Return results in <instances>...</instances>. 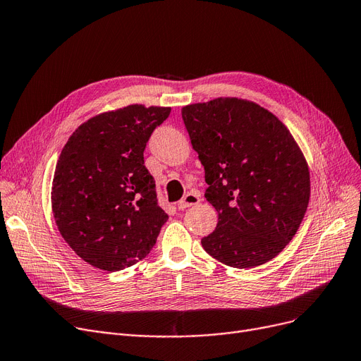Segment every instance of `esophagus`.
I'll return each mask as SVG.
<instances>
[{"label": "esophagus", "mask_w": 361, "mask_h": 361, "mask_svg": "<svg viewBox=\"0 0 361 361\" xmlns=\"http://www.w3.org/2000/svg\"><path fill=\"white\" fill-rule=\"evenodd\" d=\"M200 202V197L197 193H187L185 196H183L181 200H178L177 203V208L178 209H185V208H190L193 205H197V203Z\"/></svg>", "instance_id": "34e87169"}]
</instances>
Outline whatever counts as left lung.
Masks as SVG:
<instances>
[{
    "label": "left lung",
    "instance_id": "8db88e82",
    "mask_svg": "<svg viewBox=\"0 0 361 361\" xmlns=\"http://www.w3.org/2000/svg\"><path fill=\"white\" fill-rule=\"evenodd\" d=\"M181 116L205 168V197L218 212L203 249L234 269L269 262L292 240L308 207L301 147L276 115L249 100L187 104Z\"/></svg>",
    "mask_w": 361,
    "mask_h": 361
}]
</instances>
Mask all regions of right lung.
<instances>
[{"instance_id": "1", "label": "right lung", "mask_w": 361, "mask_h": 361, "mask_svg": "<svg viewBox=\"0 0 361 361\" xmlns=\"http://www.w3.org/2000/svg\"><path fill=\"white\" fill-rule=\"evenodd\" d=\"M171 107L130 104L90 118L60 153L51 209L75 254L104 271L143 259L168 219L143 152Z\"/></svg>"}]
</instances>
